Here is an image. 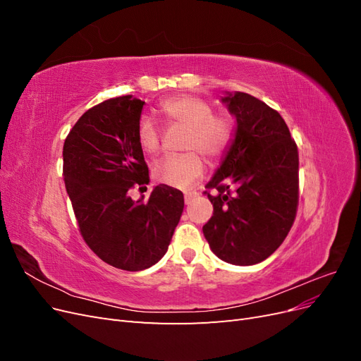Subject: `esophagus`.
Masks as SVG:
<instances>
[{
	"label": "esophagus",
	"instance_id": "obj_1",
	"mask_svg": "<svg viewBox=\"0 0 361 361\" xmlns=\"http://www.w3.org/2000/svg\"><path fill=\"white\" fill-rule=\"evenodd\" d=\"M195 197H197V192H185V203L190 204Z\"/></svg>",
	"mask_w": 361,
	"mask_h": 361
}]
</instances>
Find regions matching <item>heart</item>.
I'll return each mask as SVG.
<instances>
[{
	"mask_svg": "<svg viewBox=\"0 0 361 361\" xmlns=\"http://www.w3.org/2000/svg\"><path fill=\"white\" fill-rule=\"evenodd\" d=\"M161 113L170 125L187 129L182 147L190 152L161 159L154 169V176L169 187L190 188L204 173L200 154L211 161L223 155L232 137L231 122L221 114H212V106L192 94H180L164 101ZM137 137L140 146L149 154L159 152L161 130L152 118H140Z\"/></svg>",
	"mask_w": 361,
	"mask_h": 361,
	"instance_id": "heart-1",
	"label": "heart"
}]
</instances>
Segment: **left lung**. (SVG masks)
<instances>
[{
  "label": "left lung",
  "instance_id": "left-lung-1",
  "mask_svg": "<svg viewBox=\"0 0 361 361\" xmlns=\"http://www.w3.org/2000/svg\"><path fill=\"white\" fill-rule=\"evenodd\" d=\"M221 102L236 118V128L206 185L216 194L204 192L214 215L203 235L216 257L248 267L274 253L293 224L298 150L283 117L257 97L227 92Z\"/></svg>",
  "mask_w": 361,
  "mask_h": 361
}]
</instances>
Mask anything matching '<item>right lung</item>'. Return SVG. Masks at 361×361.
Masks as SVG:
<instances>
[{
	"mask_svg": "<svg viewBox=\"0 0 361 361\" xmlns=\"http://www.w3.org/2000/svg\"><path fill=\"white\" fill-rule=\"evenodd\" d=\"M143 105L130 94L101 102L80 117L63 146L64 183L84 241L125 271L159 262L183 212V194L169 185H157L149 199L128 194L149 183L137 137Z\"/></svg>",
	"mask_w": 361,
	"mask_h": 361,
	"instance_id": "right-lung-1",
	"label": "right lung"
}]
</instances>
